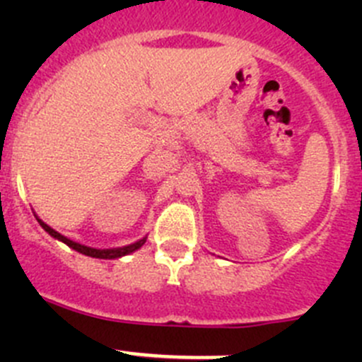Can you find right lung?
Instances as JSON below:
<instances>
[{"label":"right lung","instance_id":"add662e5","mask_svg":"<svg viewBox=\"0 0 362 362\" xmlns=\"http://www.w3.org/2000/svg\"><path fill=\"white\" fill-rule=\"evenodd\" d=\"M36 221H38V224L42 226V228L45 229V231L49 233L50 236H52V238L63 242L64 245L69 247V249L80 252V254H83V255H89V257H96V259H119V257H124V255H129V254H133V252H136L138 249H141V247H144V243L147 242V236H144V238H140L138 242L129 243V245H124V247H117V249H94V247L82 245V243H76V242H73V240L66 238V236H63L61 233H57L56 229L50 228L49 224H45V222H43L40 217H36Z\"/></svg>","mask_w":362,"mask_h":362}]
</instances>
